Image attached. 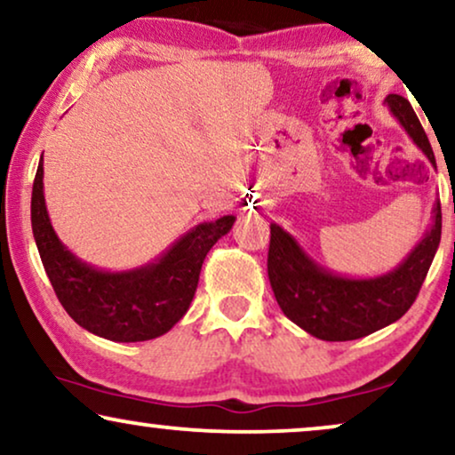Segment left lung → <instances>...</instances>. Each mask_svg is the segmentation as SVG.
Wrapping results in <instances>:
<instances>
[{
  "label": "left lung",
  "instance_id": "8db88e82",
  "mask_svg": "<svg viewBox=\"0 0 455 455\" xmlns=\"http://www.w3.org/2000/svg\"><path fill=\"white\" fill-rule=\"evenodd\" d=\"M384 105L436 170L433 147L410 100L388 94ZM439 243L441 204L436 199L428 231L399 267L378 277L355 279L321 267L290 233L273 222L267 264L270 287L285 317L310 336L327 342L356 340L395 323L410 310Z\"/></svg>",
  "mask_w": 455,
  "mask_h": 455
}]
</instances>
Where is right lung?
Instances as JSON below:
<instances>
[{
  "instance_id": "obj_1",
  "label": "right lung",
  "mask_w": 455,
  "mask_h": 455,
  "mask_svg": "<svg viewBox=\"0 0 455 455\" xmlns=\"http://www.w3.org/2000/svg\"><path fill=\"white\" fill-rule=\"evenodd\" d=\"M235 216L201 222L176 239L157 260L132 270H102L79 260L52 227L44 197V157L31 195V227L45 275L75 323L113 342L164 336L191 307L201 264Z\"/></svg>"
}]
</instances>
